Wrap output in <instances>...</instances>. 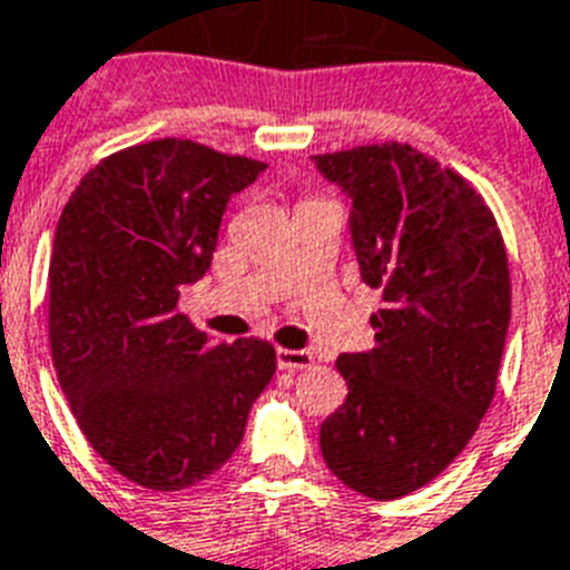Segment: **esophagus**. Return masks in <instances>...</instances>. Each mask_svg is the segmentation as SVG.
<instances>
[{
	"mask_svg": "<svg viewBox=\"0 0 570 570\" xmlns=\"http://www.w3.org/2000/svg\"><path fill=\"white\" fill-rule=\"evenodd\" d=\"M277 365L284 371H301V367L313 365V353L309 351H289V347H277Z\"/></svg>",
	"mask_w": 570,
	"mask_h": 570,
	"instance_id": "esophagus-1",
	"label": "esophagus"
}]
</instances>
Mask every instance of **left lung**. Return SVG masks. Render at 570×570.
<instances>
[{"instance_id":"8db88e82","label":"left lung","mask_w":570,"mask_h":570,"mask_svg":"<svg viewBox=\"0 0 570 570\" xmlns=\"http://www.w3.org/2000/svg\"><path fill=\"white\" fill-rule=\"evenodd\" d=\"M353 199L362 281L382 289L376 347L342 353L347 396L322 423L330 472L367 499L420 490L490 409L510 324L504 237L484 196L400 141L313 156Z\"/></svg>"}]
</instances>
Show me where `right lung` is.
<instances>
[{
	"mask_svg": "<svg viewBox=\"0 0 570 570\" xmlns=\"http://www.w3.org/2000/svg\"><path fill=\"white\" fill-rule=\"evenodd\" d=\"M263 167L190 138H159L98 161L57 223V380L95 452L147 490L214 475L275 376L269 342H214L179 313L181 286L212 266L228 199Z\"/></svg>",
	"mask_w": 570,
	"mask_h": 570,
	"instance_id": "add662e5",
	"label": "right lung"
}]
</instances>
